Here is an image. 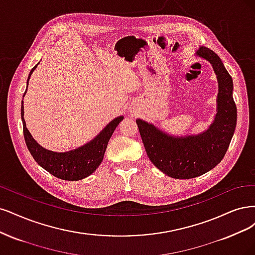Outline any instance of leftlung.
<instances>
[{"label": "left lung", "instance_id": "8db88e82", "mask_svg": "<svg viewBox=\"0 0 255 255\" xmlns=\"http://www.w3.org/2000/svg\"><path fill=\"white\" fill-rule=\"evenodd\" d=\"M197 56L212 64L218 81L217 113L210 127L197 135L172 136L150 123L136 120L149 160L175 179L195 178L214 168L224 159L236 127L232 77L218 55L210 48L201 46Z\"/></svg>", "mask_w": 255, "mask_h": 255}]
</instances>
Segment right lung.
<instances>
[{
    "label": "right lung",
    "mask_w": 255,
    "mask_h": 255,
    "mask_svg": "<svg viewBox=\"0 0 255 255\" xmlns=\"http://www.w3.org/2000/svg\"><path fill=\"white\" fill-rule=\"evenodd\" d=\"M38 64H36L31 69L27 78V84L30 75L35 71ZM25 93L26 91L24 92V95H25ZM23 117L24 106L22 101L21 118L23 123V134L30 154L39 165L47 170L50 174L59 179L68 180V181H78V180L93 174L104 159L107 145H108L112 133L114 132V130H116L121 121L124 119L123 117L114 119L92 141H90L77 149L65 152H55L43 148L42 146H40L35 141L28 129L26 128V123Z\"/></svg>",
    "instance_id": "add662e5"
}]
</instances>
